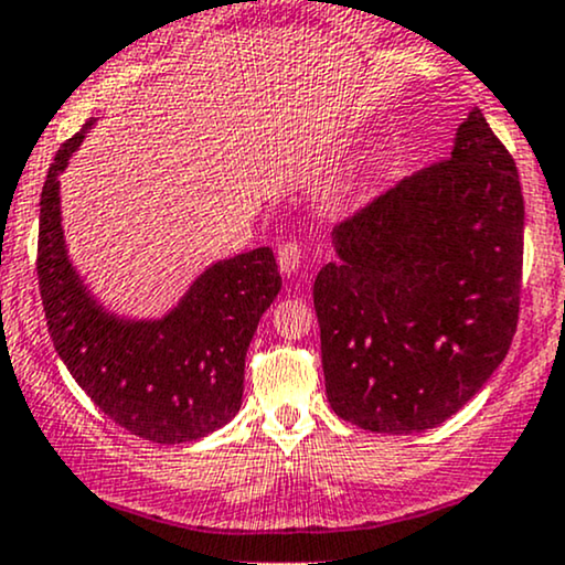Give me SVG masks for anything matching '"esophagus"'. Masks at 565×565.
Listing matches in <instances>:
<instances>
[{"mask_svg":"<svg viewBox=\"0 0 565 565\" xmlns=\"http://www.w3.org/2000/svg\"><path fill=\"white\" fill-rule=\"evenodd\" d=\"M276 260H278V268H281L284 276H295L297 270H300V263H302V244L295 242V238H287L284 244H278Z\"/></svg>","mask_w":565,"mask_h":565,"instance_id":"1","label":"esophagus"}]
</instances>
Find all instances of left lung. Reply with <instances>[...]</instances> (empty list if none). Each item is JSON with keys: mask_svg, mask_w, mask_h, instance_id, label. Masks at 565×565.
I'll use <instances>...</instances> for the list:
<instances>
[{"mask_svg": "<svg viewBox=\"0 0 565 565\" xmlns=\"http://www.w3.org/2000/svg\"><path fill=\"white\" fill-rule=\"evenodd\" d=\"M313 284L327 398L372 433L430 430L494 374L521 313L523 193L478 108L449 159L332 231Z\"/></svg>", "mask_w": 565, "mask_h": 565, "instance_id": "obj_1", "label": "left lung"}]
</instances>
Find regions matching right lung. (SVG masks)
<instances>
[{"label":"right lung","instance_id":"obj_1","mask_svg":"<svg viewBox=\"0 0 565 565\" xmlns=\"http://www.w3.org/2000/svg\"><path fill=\"white\" fill-rule=\"evenodd\" d=\"M82 140L84 129L63 142L39 201L36 276L50 337L71 377L132 436L151 444L204 438L242 406L246 348L281 289L274 252L260 246L212 265L161 321L108 316L63 244L57 174Z\"/></svg>","mask_w":565,"mask_h":565}]
</instances>
